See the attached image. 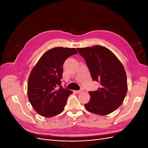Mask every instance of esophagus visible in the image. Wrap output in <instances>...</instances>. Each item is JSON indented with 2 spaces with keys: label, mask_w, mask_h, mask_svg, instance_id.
<instances>
[{
  "label": "esophagus",
  "mask_w": 148,
  "mask_h": 148,
  "mask_svg": "<svg viewBox=\"0 0 148 148\" xmlns=\"http://www.w3.org/2000/svg\"><path fill=\"white\" fill-rule=\"evenodd\" d=\"M83 91H84V89H79V90L76 91L75 92H77V93H78V94H79V93H81V92H83Z\"/></svg>",
  "instance_id": "34e87169"
}]
</instances>
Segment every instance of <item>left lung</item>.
<instances>
[{
    "mask_svg": "<svg viewBox=\"0 0 148 148\" xmlns=\"http://www.w3.org/2000/svg\"><path fill=\"white\" fill-rule=\"evenodd\" d=\"M86 61L93 80L101 86L95 91H89L90 100L84 104L89 112L106 115L122 105L126 96L128 85L124 67L109 49L96 45L77 48Z\"/></svg>",
    "mask_w": 148,
    "mask_h": 148,
    "instance_id": "left-lung-1",
    "label": "left lung"
}]
</instances>
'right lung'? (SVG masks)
<instances>
[{
	"instance_id": "right-lung-1",
	"label": "right lung",
	"mask_w": 148,
	"mask_h": 148,
	"mask_svg": "<svg viewBox=\"0 0 148 148\" xmlns=\"http://www.w3.org/2000/svg\"><path fill=\"white\" fill-rule=\"evenodd\" d=\"M75 48L57 47L49 49L40 58L31 70L28 81V97L36 112L44 117L59 115L64 110L71 90L57 89L60 86L63 65Z\"/></svg>"
}]
</instances>
